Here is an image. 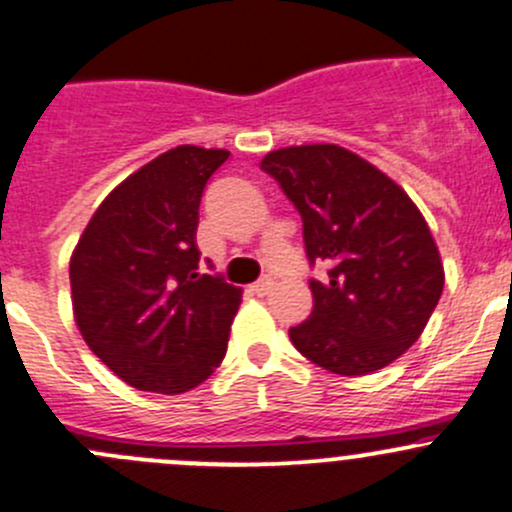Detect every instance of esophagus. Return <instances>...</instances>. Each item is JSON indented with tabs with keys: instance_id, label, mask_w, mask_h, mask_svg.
Wrapping results in <instances>:
<instances>
[{
	"instance_id": "34e87169",
	"label": "esophagus",
	"mask_w": 512,
	"mask_h": 512,
	"mask_svg": "<svg viewBox=\"0 0 512 512\" xmlns=\"http://www.w3.org/2000/svg\"><path fill=\"white\" fill-rule=\"evenodd\" d=\"M270 289H272L270 277H262V280H257L255 285H250V292L257 294V297H265V294L270 292Z\"/></svg>"
}]
</instances>
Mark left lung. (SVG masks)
Instances as JSON below:
<instances>
[{
  "instance_id": "left-lung-1",
  "label": "left lung",
  "mask_w": 512,
  "mask_h": 512,
  "mask_svg": "<svg viewBox=\"0 0 512 512\" xmlns=\"http://www.w3.org/2000/svg\"><path fill=\"white\" fill-rule=\"evenodd\" d=\"M260 168L304 223L314 309L289 329L297 352L342 376L379 371L421 337L443 292V262L421 210L376 165L334 143L270 151Z\"/></svg>"
}]
</instances>
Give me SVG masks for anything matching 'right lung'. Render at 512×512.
<instances>
[{"label": "right lung", "instance_id": "add662e5", "mask_svg": "<svg viewBox=\"0 0 512 512\" xmlns=\"http://www.w3.org/2000/svg\"><path fill=\"white\" fill-rule=\"evenodd\" d=\"M223 148L178 146L128 175L98 205L69 262L81 337L138 391L183 394L227 352L242 289L200 272L205 183Z\"/></svg>", "mask_w": 512, "mask_h": 512}]
</instances>
